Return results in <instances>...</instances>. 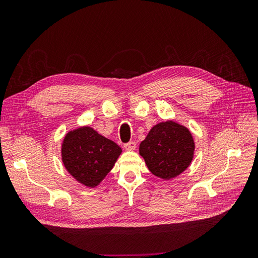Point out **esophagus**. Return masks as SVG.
Wrapping results in <instances>:
<instances>
[{"mask_svg":"<svg viewBox=\"0 0 258 258\" xmlns=\"http://www.w3.org/2000/svg\"><path fill=\"white\" fill-rule=\"evenodd\" d=\"M123 147L126 148L127 151H135L136 150V147H137V143L136 142H134V141H130V142H128V143H126L123 145Z\"/></svg>","mask_w":258,"mask_h":258,"instance_id":"obj_1","label":"esophagus"}]
</instances>
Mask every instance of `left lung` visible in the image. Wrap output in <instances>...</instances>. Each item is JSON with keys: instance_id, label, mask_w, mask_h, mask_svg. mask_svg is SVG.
I'll list each match as a JSON object with an SVG mask.
<instances>
[{"instance_id": "obj_1", "label": "left lung", "mask_w": 258, "mask_h": 258, "mask_svg": "<svg viewBox=\"0 0 258 258\" xmlns=\"http://www.w3.org/2000/svg\"><path fill=\"white\" fill-rule=\"evenodd\" d=\"M195 144L188 129L174 121L160 122L140 144V155L156 176L172 178L189 166Z\"/></svg>"}]
</instances>
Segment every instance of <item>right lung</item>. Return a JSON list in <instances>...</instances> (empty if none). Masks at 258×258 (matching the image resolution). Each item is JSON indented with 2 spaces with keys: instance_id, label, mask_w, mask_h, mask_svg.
I'll return each mask as SVG.
<instances>
[{
  "instance_id": "right-lung-1",
  "label": "right lung",
  "mask_w": 258,
  "mask_h": 258,
  "mask_svg": "<svg viewBox=\"0 0 258 258\" xmlns=\"http://www.w3.org/2000/svg\"><path fill=\"white\" fill-rule=\"evenodd\" d=\"M121 148L90 127L69 132L62 144L67 170L86 186L98 185L110 172Z\"/></svg>"
}]
</instances>
